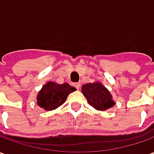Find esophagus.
<instances>
[{
    "label": "esophagus",
    "instance_id": "34e87169",
    "mask_svg": "<svg viewBox=\"0 0 154 154\" xmlns=\"http://www.w3.org/2000/svg\"><path fill=\"white\" fill-rule=\"evenodd\" d=\"M73 86L76 87V88H77V90H78V89L80 88V83H79V82H76V83H73Z\"/></svg>",
    "mask_w": 154,
    "mask_h": 154
}]
</instances>
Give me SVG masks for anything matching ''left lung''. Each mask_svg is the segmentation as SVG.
Returning a JSON list of instances; mask_svg holds the SVG:
<instances>
[{"label": "left lung", "mask_w": 154, "mask_h": 154, "mask_svg": "<svg viewBox=\"0 0 154 154\" xmlns=\"http://www.w3.org/2000/svg\"><path fill=\"white\" fill-rule=\"evenodd\" d=\"M82 92L89 105L96 110H106L116 104L110 91L100 82L84 84L82 87Z\"/></svg>", "instance_id": "1"}]
</instances>
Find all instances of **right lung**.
<instances>
[{"instance_id":"right-lung-1","label":"right lung","mask_w":154,"mask_h":154,"mask_svg":"<svg viewBox=\"0 0 154 154\" xmlns=\"http://www.w3.org/2000/svg\"><path fill=\"white\" fill-rule=\"evenodd\" d=\"M76 90L67 82L57 84L48 82L42 87L37 95V105L45 110H53L62 106L67 96Z\"/></svg>"}]
</instances>
